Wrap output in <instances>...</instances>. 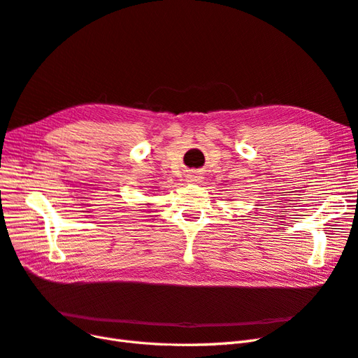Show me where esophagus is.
Returning a JSON list of instances; mask_svg holds the SVG:
<instances>
[{
  "instance_id": "34e87169",
  "label": "esophagus",
  "mask_w": 358,
  "mask_h": 358,
  "mask_svg": "<svg viewBox=\"0 0 358 358\" xmlns=\"http://www.w3.org/2000/svg\"><path fill=\"white\" fill-rule=\"evenodd\" d=\"M188 180H189V182H194V183L200 182V176L197 175V173H191V175L188 176Z\"/></svg>"
}]
</instances>
